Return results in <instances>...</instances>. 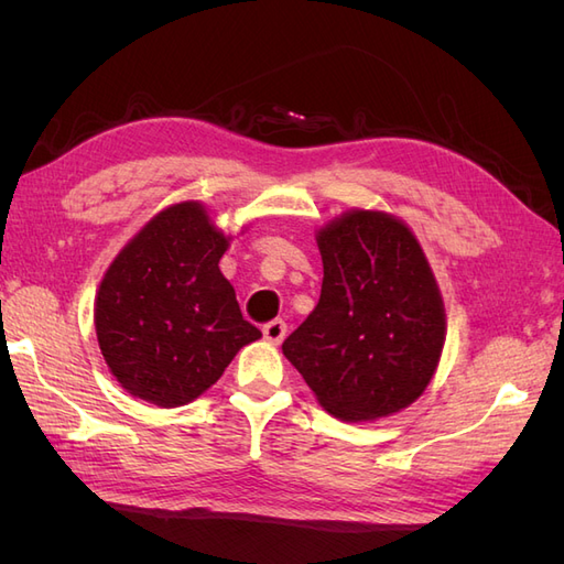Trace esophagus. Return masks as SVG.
<instances>
[{
    "mask_svg": "<svg viewBox=\"0 0 564 564\" xmlns=\"http://www.w3.org/2000/svg\"><path fill=\"white\" fill-rule=\"evenodd\" d=\"M263 336L270 344H282L286 336V322L284 319H272L268 324H263Z\"/></svg>",
    "mask_w": 564,
    "mask_h": 564,
    "instance_id": "obj_1",
    "label": "esophagus"
}]
</instances>
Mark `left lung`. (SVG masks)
I'll use <instances>...</instances> for the list:
<instances>
[{"mask_svg":"<svg viewBox=\"0 0 564 564\" xmlns=\"http://www.w3.org/2000/svg\"><path fill=\"white\" fill-rule=\"evenodd\" d=\"M324 280L315 311L282 344L329 414L369 421L412 404L445 346V308L404 224L350 212L317 235Z\"/></svg>","mask_w":564,"mask_h":564,"instance_id":"1","label":"left lung"}]
</instances>
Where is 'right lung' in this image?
<instances>
[{"label":"right lung","mask_w":564,"mask_h":564,"mask_svg":"<svg viewBox=\"0 0 564 564\" xmlns=\"http://www.w3.org/2000/svg\"><path fill=\"white\" fill-rule=\"evenodd\" d=\"M228 249L197 202L160 212L117 253L96 299V334L133 398L181 406L212 388L261 332L218 268Z\"/></svg>","instance_id":"obj_1"}]
</instances>
